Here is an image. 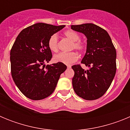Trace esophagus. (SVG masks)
<instances>
[{"label": "esophagus", "mask_w": 130, "mask_h": 130, "mask_svg": "<svg viewBox=\"0 0 130 130\" xmlns=\"http://www.w3.org/2000/svg\"><path fill=\"white\" fill-rule=\"evenodd\" d=\"M67 67H68V68H71V65H68Z\"/></svg>", "instance_id": "obj_1"}]
</instances>
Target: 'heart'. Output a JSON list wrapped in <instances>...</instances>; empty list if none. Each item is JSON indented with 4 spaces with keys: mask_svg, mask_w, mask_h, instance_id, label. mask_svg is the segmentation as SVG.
<instances>
[{
    "mask_svg": "<svg viewBox=\"0 0 130 130\" xmlns=\"http://www.w3.org/2000/svg\"><path fill=\"white\" fill-rule=\"evenodd\" d=\"M64 36L72 41L71 49H76L79 52H83L85 49V44L80 41V36L77 32L73 30H67L64 32ZM48 47L51 51L57 52L58 49V36L56 34H52L48 40ZM79 58V55L75 51L69 53H60L55 55L53 59L56 62H62L66 64H71L75 62Z\"/></svg>",
    "mask_w": 130,
    "mask_h": 130,
    "instance_id": "1",
    "label": "heart"
}]
</instances>
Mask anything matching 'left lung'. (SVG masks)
I'll use <instances>...</instances> for the list:
<instances>
[{"label":"left lung","mask_w":130,"mask_h":130,"mask_svg":"<svg viewBox=\"0 0 130 130\" xmlns=\"http://www.w3.org/2000/svg\"><path fill=\"white\" fill-rule=\"evenodd\" d=\"M73 30L82 32L87 38V52L80 64L72 66L73 90L79 97L94 100L102 97L109 88L117 70V53L105 30L92 23L71 25Z\"/></svg>","instance_id":"8db88e82"}]
</instances>
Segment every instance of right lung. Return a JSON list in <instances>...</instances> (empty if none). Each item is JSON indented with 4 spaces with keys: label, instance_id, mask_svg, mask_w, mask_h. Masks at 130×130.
I'll return each mask as SVG.
<instances>
[{
    "label": "right lung",
    "instance_id": "right-lung-1",
    "mask_svg": "<svg viewBox=\"0 0 130 130\" xmlns=\"http://www.w3.org/2000/svg\"><path fill=\"white\" fill-rule=\"evenodd\" d=\"M65 25L38 23L24 28L10 51L11 73L13 81L26 97L40 100L53 92L60 76L67 68L62 62L47 65L52 58L48 40Z\"/></svg>",
    "mask_w": 130,
    "mask_h": 130
}]
</instances>
